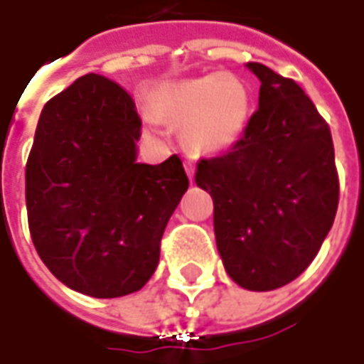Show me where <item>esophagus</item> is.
Here are the masks:
<instances>
[{"label": "esophagus", "instance_id": "esophagus-1", "mask_svg": "<svg viewBox=\"0 0 364 364\" xmlns=\"http://www.w3.org/2000/svg\"><path fill=\"white\" fill-rule=\"evenodd\" d=\"M185 171L189 175V179H193V175H195V164L193 161H185Z\"/></svg>", "mask_w": 364, "mask_h": 364}]
</instances>
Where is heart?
I'll list each match as a JSON object with an SVG mask.
<instances>
[{
	"label": "heart",
	"mask_w": 364,
	"mask_h": 364,
	"mask_svg": "<svg viewBox=\"0 0 364 364\" xmlns=\"http://www.w3.org/2000/svg\"><path fill=\"white\" fill-rule=\"evenodd\" d=\"M149 104L159 122L183 126V141L191 154L215 156L242 138L252 94L240 76L220 73L159 86Z\"/></svg>",
	"instance_id": "heart-1"
}]
</instances>
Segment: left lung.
Returning <instances> with one entry per match:
<instances>
[{
  "label": "left lung",
  "instance_id": "1",
  "mask_svg": "<svg viewBox=\"0 0 364 364\" xmlns=\"http://www.w3.org/2000/svg\"><path fill=\"white\" fill-rule=\"evenodd\" d=\"M258 110L242 138L197 164L210 193L215 236L228 276L252 291L282 288L306 270L339 205L331 129L296 80L260 63Z\"/></svg>",
  "mask_w": 364,
  "mask_h": 364
}]
</instances>
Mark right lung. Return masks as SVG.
Wrapping results in <instances>:
<instances>
[{"instance_id": "right-lung-1", "label": "right lung", "mask_w": 364, "mask_h": 364, "mask_svg": "<svg viewBox=\"0 0 364 364\" xmlns=\"http://www.w3.org/2000/svg\"><path fill=\"white\" fill-rule=\"evenodd\" d=\"M139 136L134 98L94 73L41 112L25 167L29 232L45 266L86 296L120 297L146 286L189 187L179 156L136 164Z\"/></svg>"}]
</instances>
